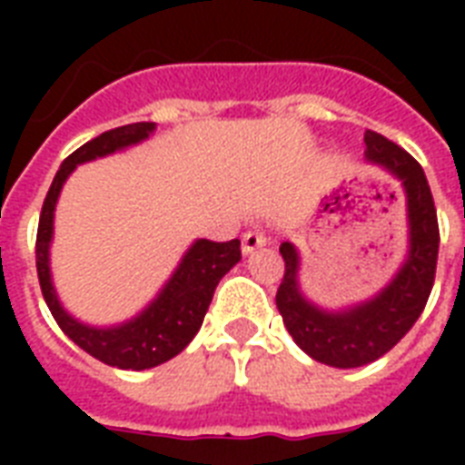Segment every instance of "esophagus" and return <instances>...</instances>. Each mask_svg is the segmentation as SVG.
I'll return each mask as SVG.
<instances>
[{"label":"esophagus","mask_w":465,"mask_h":465,"mask_svg":"<svg viewBox=\"0 0 465 465\" xmlns=\"http://www.w3.org/2000/svg\"><path fill=\"white\" fill-rule=\"evenodd\" d=\"M268 243V239H265V233L258 232V229H253V232H246L243 236H241V251L243 253H253V251H258V248H262Z\"/></svg>","instance_id":"obj_1"}]
</instances>
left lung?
Returning <instances> with one entry per match:
<instances>
[{"label": "left lung", "mask_w": 465, "mask_h": 465, "mask_svg": "<svg viewBox=\"0 0 465 465\" xmlns=\"http://www.w3.org/2000/svg\"><path fill=\"white\" fill-rule=\"evenodd\" d=\"M367 161L383 166L403 183L408 195L411 248L403 268L374 299L345 311H323L299 290V253L284 241V277L277 290V309L287 331L309 357L338 369L364 367L398 345L425 309L437 272L440 224L425 171L405 149L367 130Z\"/></svg>", "instance_id": "left-lung-1"}]
</instances>
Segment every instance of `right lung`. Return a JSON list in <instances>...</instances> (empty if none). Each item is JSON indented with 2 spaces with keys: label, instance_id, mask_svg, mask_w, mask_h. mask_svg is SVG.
Segmentation results:
<instances>
[{
  "label": "right lung",
  "instance_id": "right-lung-1",
  "mask_svg": "<svg viewBox=\"0 0 465 465\" xmlns=\"http://www.w3.org/2000/svg\"><path fill=\"white\" fill-rule=\"evenodd\" d=\"M152 133H154V123H133V125L115 127V130L98 134L72 152L62 161L60 171L47 190L43 212H40L38 236H35V268H38L40 290L57 325L72 342H76L91 357H96L108 367L133 369V371L163 364L188 347V342L195 338V332L203 325L219 280L241 261L239 239L224 241V243L207 239L195 241L188 248V253L183 255L173 277L163 284L159 297L142 311L140 316L115 328H94V325L79 323L62 309L60 299L54 294L53 277H50L54 204H57L62 185L79 163L137 144L147 140Z\"/></svg>",
  "mask_w": 465,
  "mask_h": 465
}]
</instances>
